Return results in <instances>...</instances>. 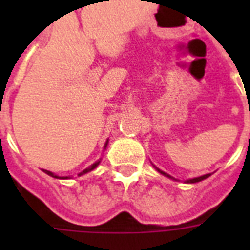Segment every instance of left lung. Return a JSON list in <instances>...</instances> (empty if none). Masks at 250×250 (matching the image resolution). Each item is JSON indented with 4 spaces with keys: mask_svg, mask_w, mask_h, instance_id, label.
<instances>
[{
    "mask_svg": "<svg viewBox=\"0 0 250 250\" xmlns=\"http://www.w3.org/2000/svg\"><path fill=\"white\" fill-rule=\"evenodd\" d=\"M153 166H154V165H153ZM154 168H156V170H157V171H158V172H160V174H162V175H164V176H166V178L171 179V180H176V182H178V179H175V178H172V176H171V175L166 174V172H165V171L160 170V168H158V167H156V166H154ZM210 175H211V174H205V175H202V176H198V178H193V179H188V180H186V183H198V182H201V180H204V179H206V178H209Z\"/></svg>",
    "mask_w": 250,
    "mask_h": 250,
    "instance_id": "left-lung-1",
    "label": "left lung"
}]
</instances>
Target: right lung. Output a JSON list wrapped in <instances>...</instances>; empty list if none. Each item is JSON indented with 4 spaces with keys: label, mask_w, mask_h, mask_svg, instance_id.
Wrapping results in <instances>:
<instances>
[{
    "label": "right lung",
    "mask_w": 250,
    "mask_h": 250,
    "mask_svg": "<svg viewBox=\"0 0 250 250\" xmlns=\"http://www.w3.org/2000/svg\"><path fill=\"white\" fill-rule=\"evenodd\" d=\"M107 143H109V140H106L105 146H104V149H106V146H107ZM100 162H101V158H100V160H98L97 162H94L93 165H90L89 167H86L85 170H83V171H82V172H80V174H78V176H82V175H84V174H86V172H89V171L94 170V168H96V167H97L98 165H100ZM42 171H44L45 174H48L49 176H52V178H56V179H70V176H58V175H56V174H54V172H52V171H48V170H42Z\"/></svg>",
    "instance_id": "obj_1"
}]
</instances>
